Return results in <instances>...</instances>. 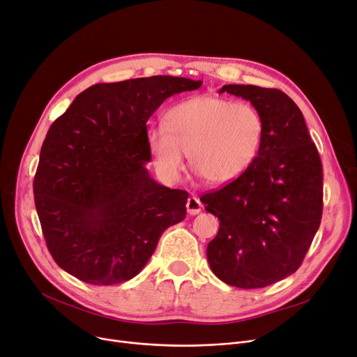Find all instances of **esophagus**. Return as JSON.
Masks as SVG:
<instances>
[{"label": "esophagus", "mask_w": 357, "mask_h": 357, "mask_svg": "<svg viewBox=\"0 0 357 357\" xmlns=\"http://www.w3.org/2000/svg\"><path fill=\"white\" fill-rule=\"evenodd\" d=\"M201 207H203V204H201V201L197 198V197H190L188 201H187V210L191 215H195L201 211Z\"/></svg>", "instance_id": "esophagus-1"}]
</instances>
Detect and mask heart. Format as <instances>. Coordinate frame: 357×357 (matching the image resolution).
<instances>
[{
    "label": "heart",
    "instance_id": "obj_1",
    "mask_svg": "<svg viewBox=\"0 0 357 357\" xmlns=\"http://www.w3.org/2000/svg\"><path fill=\"white\" fill-rule=\"evenodd\" d=\"M264 122L251 103L195 96L175 105L165 128L151 130L149 147L159 174L176 181L190 154L194 172L214 187L236 181L258 156Z\"/></svg>",
    "mask_w": 357,
    "mask_h": 357
}]
</instances>
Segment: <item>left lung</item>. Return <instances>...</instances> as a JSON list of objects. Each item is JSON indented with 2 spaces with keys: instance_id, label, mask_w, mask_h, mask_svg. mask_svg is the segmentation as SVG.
<instances>
[{
  "instance_id": "obj_1",
  "label": "left lung",
  "mask_w": 357,
  "mask_h": 357,
  "mask_svg": "<svg viewBox=\"0 0 357 357\" xmlns=\"http://www.w3.org/2000/svg\"><path fill=\"white\" fill-rule=\"evenodd\" d=\"M225 91L257 107L264 135L243 175L199 198L220 223L207 259L226 284L266 287L301 267L318 231L322 165L301 109L286 93L252 84H226Z\"/></svg>"
}]
</instances>
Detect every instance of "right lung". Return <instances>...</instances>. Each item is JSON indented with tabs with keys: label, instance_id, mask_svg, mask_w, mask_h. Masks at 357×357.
Listing matches in <instances>:
<instances>
[{
	"label": "right lung",
	"instance_id": "1",
	"mask_svg": "<svg viewBox=\"0 0 357 357\" xmlns=\"http://www.w3.org/2000/svg\"><path fill=\"white\" fill-rule=\"evenodd\" d=\"M203 82L153 75L95 84L46 134L35 206L56 264L95 286L140 273L163 231L187 215L188 192L154 181L146 123L170 96Z\"/></svg>",
	"mask_w": 357,
	"mask_h": 357
}]
</instances>
